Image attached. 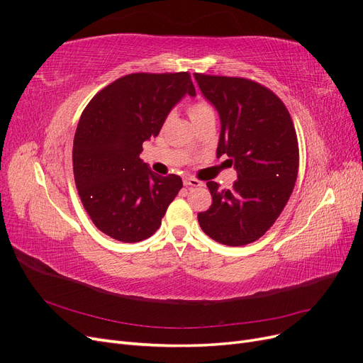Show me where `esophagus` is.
I'll return each mask as SVG.
<instances>
[{
	"mask_svg": "<svg viewBox=\"0 0 363 363\" xmlns=\"http://www.w3.org/2000/svg\"><path fill=\"white\" fill-rule=\"evenodd\" d=\"M184 186H186V188H199V186H203V183L200 180L189 177V179L184 180Z\"/></svg>",
	"mask_w": 363,
	"mask_h": 363,
	"instance_id": "esophagus-1",
	"label": "esophagus"
}]
</instances>
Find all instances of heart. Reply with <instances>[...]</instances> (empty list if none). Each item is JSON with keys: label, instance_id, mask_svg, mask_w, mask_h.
I'll return each instance as SVG.
<instances>
[{"label": "heart", "instance_id": "b5f03b06", "mask_svg": "<svg viewBox=\"0 0 363 363\" xmlns=\"http://www.w3.org/2000/svg\"><path fill=\"white\" fill-rule=\"evenodd\" d=\"M188 112H189L191 119H196V118H201V116H204V115L213 113L212 107L208 106L206 101H201V100H200V101H195V103H192V104H189Z\"/></svg>", "mask_w": 363, "mask_h": 363}]
</instances>
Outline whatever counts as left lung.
<instances>
[{"mask_svg":"<svg viewBox=\"0 0 363 363\" xmlns=\"http://www.w3.org/2000/svg\"><path fill=\"white\" fill-rule=\"evenodd\" d=\"M221 121L216 156L227 155L238 180L232 189L207 182L212 206L199 213L203 232L219 244L255 242L276 223L298 174V140L288 108L256 82L194 74Z\"/></svg>","mask_w":363,"mask_h":363,"instance_id":"left-lung-1","label":"left lung"}]
</instances>
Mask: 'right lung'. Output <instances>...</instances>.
<instances>
[{
  "label": "right lung",
  "mask_w": 363,
  "mask_h": 363,
  "mask_svg": "<svg viewBox=\"0 0 363 363\" xmlns=\"http://www.w3.org/2000/svg\"><path fill=\"white\" fill-rule=\"evenodd\" d=\"M184 95L195 96L188 72H139L106 86L83 111L74 179L87 215L107 236L121 242L152 236L182 189L179 175H157L139 155Z\"/></svg>",
  "instance_id": "1"
}]
</instances>
